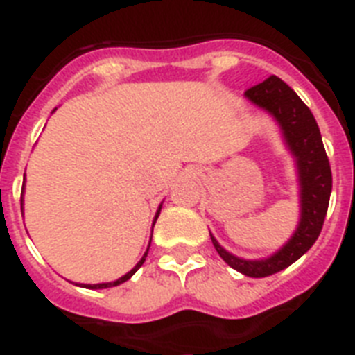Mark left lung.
I'll return each instance as SVG.
<instances>
[{
  "label": "left lung",
  "instance_id": "obj_1",
  "mask_svg": "<svg viewBox=\"0 0 355 355\" xmlns=\"http://www.w3.org/2000/svg\"><path fill=\"white\" fill-rule=\"evenodd\" d=\"M245 97L277 121L284 144L295 158L300 188V220L293 236L277 252L265 259L238 258L227 252L213 234L209 236L216 252L231 268L247 277H266L284 270L313 247L327 215L332 174L311 110L281 78L270 76L247 90Z\"/></svg>",
  "mask_w": 355,
  "mask_h": 355
}]
</instances>
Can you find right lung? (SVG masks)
Returning a JSON list of instances; mask_svg holds the SVG:
<instances>
[{
  "mask_svg": "<svg viewBox=\"0 0 355 355\" xmlns=\"http://www.w3.org/2000/svg\"><path fill=\"white\" fill-rule=\"evenodd\" d=\"M21 208H23V199H21ZM159 209H162V205H159L158 211H156V215H155V222H156V218H158V215H159ZM155 222H153V227H155ZM149 247H150V240H149ZM149 247H147V250H146V254H144V256H142V259H140V261L137 263V265H135L133 268H131V270L128 272L126 275H122V277H119L117 281H112V283H99V284H78V286H81V288H89V290H103V288L119 286V284H122V283H124V281H128V279H130L131 275H133L135 272L139 270L140 266L144 265V261H146V258H147V252H149Z\"/></svg>",
  "mask_w": 355,
  "mask_h": 355,
  "instance_id": "obj_1",
  "label": "right lung"
}]
</instances>
